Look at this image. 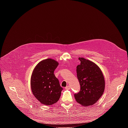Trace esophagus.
Returning <instances> with one entry per match:
<instances>
[{"label": "esophagus", "mask_w": 128, "mask_h": 128, "mask_svg": "<svg viewBox=\"0 0 128 128\" xmlns=\"http://www.w3.org/2000/svg\"><path fill=\"white\" fill-rule=\"evenodd\" d=\"M65 89L66 90H70V86H66L65 87Z\"/></svg>", "instance_id": "1"}]
</instances>
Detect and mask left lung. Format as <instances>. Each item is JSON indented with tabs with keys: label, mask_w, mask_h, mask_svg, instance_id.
<instances>
[{
	"label": "left lung",
	"mask_w": 128,
	"mask_h": 128,
	"mask_svg": "<svg viewBox=\"0 0 128 128\" xmlns=\"http://www.w3.org/2000/svg\"><path fill=\"white\" fill-rule=\"evenodd\" d=\"M78 59L80 63L76 67V73L80 90L74 94V97L78 103L84 106L92 105L104 93V78L95 63L84 58Z\"/></svg>",
	"instance_id": "8db88e82"
}]
</instances>
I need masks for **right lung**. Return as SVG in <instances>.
<instances>
[{
  "label": "right lung",
  "mask_w": 128,
  "mask_h": 128,
  "mask_svg": "<svg viewBox=\"0 0 128 128\" xmlns=\"http://www.w3.org/2000/svg\"><path fill=\"white\" fill-rule=\"evenodd\" d=\"M58 64L55 60L47 59L40 62L33 71L31 78L32 92L42 104L51 105L60 98L63 88L54 74Z\"/></svg>",
  "instance_id": "add662e5"
}]
</instances>
